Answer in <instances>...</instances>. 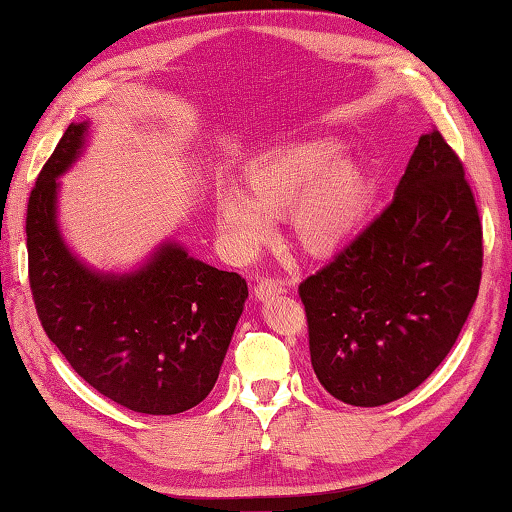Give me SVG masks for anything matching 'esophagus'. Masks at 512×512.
<instances>
[{"instance_id": "1", "label": "esophagus", "mask_w": 512, "mask_h": 512, "mask_svg": "<svg viewBox=\"0 0 512 512\" xmlns=\"http://www.w3.org/2000/svg\"><path fill=\"white\" fill-rule=\"evenodd\" d=\"M284 291H287L284 282L271 280V277H262V280H257V284H255V298H259V300L277 296V293H284Z\"/></svg>"}]
</instances>
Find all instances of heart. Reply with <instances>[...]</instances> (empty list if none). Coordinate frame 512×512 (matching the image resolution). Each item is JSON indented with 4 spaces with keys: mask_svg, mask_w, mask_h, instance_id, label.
I'll list each match as a JSON object with an SVG mask.
<instances>
[{
    "mask_svg": "<svg viewBox=\"0 0 512 512\" xmlns=\"http://www.w3.org/2000/svg\"><path fill=\"white\" fill-rule=\"evenodd\" d=\"M244 185L248 196L223 187L214 198L216 225L239 257H253L273 241V216L289 210L298 244L329 253L359 230L372 205L368 169L345 158L343 144L329 137L259 155L246 167Z\"/></svg>",
    "mask_w": 512,
    "mask_h": 512,
    "instance_id": "heart-1",
    "label": "heart"
}]
</instances>
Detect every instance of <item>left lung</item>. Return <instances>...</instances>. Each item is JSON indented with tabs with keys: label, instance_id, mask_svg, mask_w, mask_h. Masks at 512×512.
Instances as JSON below:
<instances>
[{
	"label": "left lung",
	"instance_id": "left-lung-1",
	"mask_svg": "<svg viewBox=\"0 0 512 512\" xmlns=\"http://www.w3.org/2000/svg\"><path fill=\"white\" fill-rule=\"evenodd\" d=\"M483 230L463 162L422 135L391 205L300 282L311 366L336 400L381 406L452 350L479 296Z\"/></svg>",
	"mask_w": 512,
	"mask_h": 512
}]
</instances>
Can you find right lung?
<instances>
[{"mask_svg":"<svg viewBox=\"0 0 512 512\" xmlns=\"http://www.w3.org/2000/svg\"><path fill=\"white\" fill-rule=\"evenodd\" d=\"M85 135V121L67 126L29 196L38 318L69 366L108 400L135 413H183L219 379L248 284L189 257L176 241L126 275L97 273L69 253L56 221V180L81 155Z\"/></svg>","mask_w":512,"mask_h":512,"instance_id":"obj_1","label":"right lung"}]
</instances>
